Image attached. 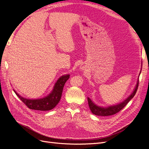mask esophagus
Instances as JSON below:
<instances>
[{
	"mask_svg": "<svg viewBox=\"0 0 149 149\" xmlns=\"http://www.w3.org/2000/svg\"><path fill=\"white\" fill-rule=\"evenodd\" d=\"M83 68V67H82V68Z\"/></svg>",
	"mask_w": 149,
	"mask_h": 149,
	"instance_id": "obj_1",
	"label": "esophagus"
}]
</instances>
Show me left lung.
Masks as SVG:
<instances>
[{
    "label": "left lung",
    "instance_id": "obj_1",
    "mask_svg": "<svg viewBox=\"0 0 149 149\" xmlns=\"http://www.w3.org/2000/svg\"><path fill=\"white\" fill-rule=\"evenodd\" d=\"M141 69L140 71V73L139 74L138 79H137V80L136 85L134 86L133 91H132L130 95L128 96V97H126L122 102H120V103L115 104V105L109 106L107 107H102V106H98L95 102H93V101H91V99L88 97V106L91 112L93 114L97 115V116H109V115H114L115 113H117V112H118L119 111H120L121 110H122L126 105V104L131 101V99L134 96L136 93L137 91V88H138L139 77L141 74Z\"/></svg>",
    "mask_w": 149,
    "mask_h": 149
}]
</instances>
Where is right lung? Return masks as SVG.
Masks as SVG:
<instances>
[{
    "label": "right lung",
    "instance_id": "1",
    "mask_svg": "<svg viewBox=\"0 0 149 149\" xmlns=\"http://www.w3.org/2000/svg\"><path fill=\"white\" fill-rule=\"evenodd\" d=\"M69 74L61 76L54 84L52 91L47 96L42 98L27 99L19 95L15 90H13V91L28 108L41 111H49L56 107L59 103L62 96L64 84L66 81L69 79Z\"/></svg>",
    "mask_w": 149,
    "mask_h": 149
}]
</instances>
